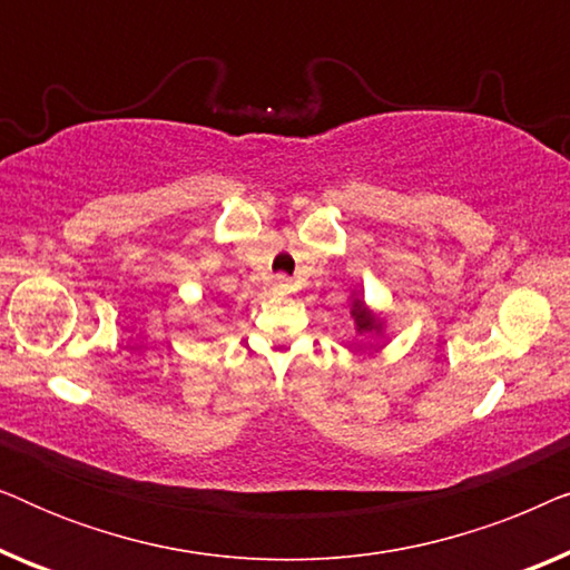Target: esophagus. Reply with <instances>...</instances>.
Segmentation results:
<instances>
[{
	"label": "esophagus",
	"instance_id": "34e87169",
	"mask_svg": "<svg viewBox=\"0 0 570 570\" xmlns=\"http://www.w3.org/2000/svg\"><path fill=\"white\" fill-rule=\"evenodd\" d=\"M275 291H279V293L291 291V277H287V275H275Z\"/></svg>",
	"mask_w": 570,
	"mask_h": 570
}]
</instances>
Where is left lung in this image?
Masks as SVG:
<instances>
[{
    "mask_svg": "<svg viewBox=\"0 0 570 570\" xmlns=\"http://www.w3.org/2000/svg\"><path fill=\"white\" fill-rule=\"evenodd\" d=\"M353 316H355L357 332H371V330H379V326H376V318H373V316L368 314V311L363 308V303H361V301H355Z\"/></svg>",
    "mask_w": 570,
    "mask_h": 570,
    "instance_id": "left-lung-1",
    "label": "left lung"
}]
</instances>
